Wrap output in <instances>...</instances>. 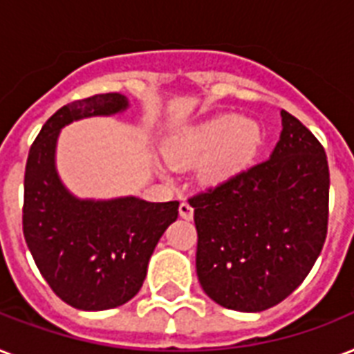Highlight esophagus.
<instances>
[{
  "label": "esophagus",
  "instance_id": "esophagus-1",
  "mask_svg": "<svg viewBox=\"0 0 354 354\" xmlns=\"http://www.w3.org/2000/svg\"><path fill=\"white\" fill-rule=\"evenodd\" d=\"M178 211H180V216L185 218V221H191V218H193V207H191L189 202H182L180 207H178Z\"/></svg>",
  "mask_w": 354,
  "mask_h": 354
}]
</instances>
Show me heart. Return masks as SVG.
<instances>
[{
  "label": "heart",
  "instance_id": "b5f03b06",
  "mask_svg": "<svg viewBox=\"0 0 354 354\" xmlns=\"http://www.w3.org/2000/svg\"><path fill=\"white\" fill-rule=\"evenodd\" d=\"M261 141L263 133L255 122L227 113L185 133L169 158L176 167H185L218 152L209 172L213 178H226L253 160Z\"/></svg>",
  "mask_w": 354,
  "mask_h": 354
}]
</instances>
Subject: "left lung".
Segmentation results:
<instances>
[{"mask_svg":"<svg viewBox=\"0 0 354 354\" xmlns=\"http://www.w3.org/2000/svg\"><path fill=\"white\" fill-rule=\"evenodd\" d=\"M268 160L193 194L196 274L222 307L261 313L290 296L316 263L329 222V165L316 136L281 110Z\"/></svg>","mask_w":354,"mask_h":354,"instance_id":"8db88e82","label":"left lung"}]
</instances>
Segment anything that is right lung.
I'll return each instance as SVG.
<instances>
[{
    "label": "right lung",
    "mask_w": 354,
    "mask_h": 354,
    "mask_svg": "<svg viewBox=\"0 0 354 354\" xmlns=\"http://www.w3.org/2000/svg\"><path fill=\"white\" fill-rule=\"evenodd\" d=\"M119 93L75 101L53 113L30 145L24 180V236L36 266L62 301L80 310H106L132 299L149 259L171 222L178 200H77L55 171L60 128L75 119L124 110Z\"/></svg>",
    "instance_id": "add662e5"
}]
</instances>
